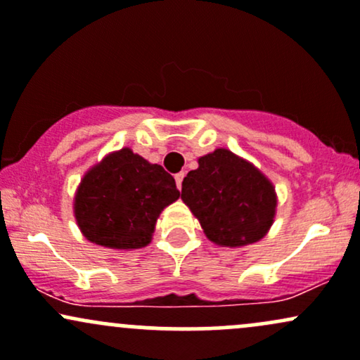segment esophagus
<instances>
[{"instance_id": "esophagus-1", "label": "esophagus", "mask_w": 360, "mask_h": 360, "mask_svg": "<svg viewBox=\"0 0 360 360\" xmlns=\"http://www.w3.org/2000/svg\"><path fill=\"white\" fill-rule=\"evenodd\" d=\"M184 176H185L184 172L176 173V175H175V181H176V185H179V188H181V181H184Z\"/></svg>"}]
</instances>
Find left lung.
Returning a JSON list of instances; mask_svg holds the SVG:
<instances>
[{"label":"left lung","mask_w":360,"mask_h":360,"mask_svg":"<svg viewBox=\"0 0 360 360\" xmlns=\"http://www.w3.org/2000/svg\"><path fill=\"white\" fill-rule=\"evenodd\" d=\"M181 200L214 243L243 246L262 240L276 214L272 184L228 149L199 158L181 181Z\"/></svg>","instance_id":"1"}]
</instances>
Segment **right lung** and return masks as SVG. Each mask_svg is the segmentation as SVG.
I'll return each instance as SVG.
<instances>
[{"label":"right lung","mask_w":360,"mask_h":360,"mask_svg":"<svg viewBox=\"0 0 360 360\" xmlns=\"http://www.w3.org/2000/svg\"><path fill=\"white\" fill-rule=\"evenodd\" d=\"M180 197L175 179L124 148L84 175L75 199L79 229L91 243L132 250L151 241L156 219Z\"/></svg>","instance_id":"obj_1"}]
</instances>
